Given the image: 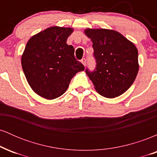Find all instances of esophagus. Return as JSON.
<instances>
[{"instance_id": "esophagus-1", "label": "esophagus", "mask_w": 157, "mask_h": 157, "mask_svg": "<svg viewBox=\"0 0 157 157\" xmlns=\"http://www.w3.org/2000/svg\"><path fill=\"white\" fill-rule=\"evenodd\" d=\"M81 63H82L83 64L84 66H86V58H82V60H81Z\"/></svg>"}]
</instances>
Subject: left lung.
Wrapping results in <instances>:
<instances>
[{"instance_id": "left-lung-1", "label": "left lung", "mask_w": 157, "mask_h": 157, "mask_svg": "<svg viewBox=\"0 0 157 157\" xmlns=\"http://www.w3.org/2000/svg\"><path fill=\"white\" fill-rule=\"evenodd\" d=\"M93 43L96 67L86 73L102 96L113 98L125 92L134 82L139 70L138 51L134 44L113 30H85Z\"/></svg>"}]
</instances>
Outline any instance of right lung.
Here are the masks:
<instances>
[{
	"instance_id": "obj_1",
	"label": "right lung",
	"mask_w": 157,
	"mask_h": 157,
	"mask_svg": "<svg viewBox=\"0 0 157 157\" xmlns=\"http://www.w3.org/2000/svg\"><path fill=\"white\" fill-rule=\"evenodd\" d=\"M71 28L53 26L29 39L21 57L23 71L36 94L53 100L66 92L70 81L84 66L66 44Z\"/></svg>"
}]
</instances>
